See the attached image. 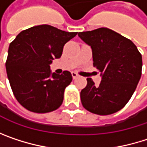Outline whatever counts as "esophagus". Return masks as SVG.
I'll list each match as a JSON object with an SVG mask.
<instances>
[{"label": "esophagus", "instance_id": "34e87169", "mask_svg": "<svg viewBox=\"0 0 147 147\" xmlns=\"http://www.w3.org/2000/svg\"><path fill=\"white\" fill-rule=\"evenodd\" d=\"M71 75H72V77H73V79H76V78H77V77H78V75L76 73V72H74V71H72V72H71Z\"/></svg>", "mask_w": 147, "mask_h": 147}]
</instances>
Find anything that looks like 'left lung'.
<instances>
[{
	"instance_id": "left-lung-1",
	"label": "left lung",
	"mask_w": 147,
	"mask_h": 147,
	"mask_svg": "<svg viewBox=\"0 0 147 147\" xmlns=\"http://www.w3.org/2000/svg\"><path fill=\"white\" fill-rule=\"evenodd\" d=\"M93 51L94 67L102 76L99 86L87 78L81 91L82 106L97 115H110L129 102L141 76L142 57L136 46L122 35L99 28L78 33Z\"/></svg>"
}]
</instances>
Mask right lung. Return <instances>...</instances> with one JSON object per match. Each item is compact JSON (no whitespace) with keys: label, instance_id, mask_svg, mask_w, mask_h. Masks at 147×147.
<instances>
[{"label":"right lung","instance_id":"right-lung-1","mask_svg":"<svg viewBox=\"0 0 147 147\" xmlns=\"http://www.w3.org/2000/svg\"><path fill=\"white\" fill-rule=\"evenodd\" d=\"M76 34L42 24L21 31L10 43L7 77L16 100L28 111L47 113L62 105L72 76L68 71L51 74L50 65L61 57L65 44Z\"/></svg>","mask_w":147,"mask_h":147}]
</instances>
